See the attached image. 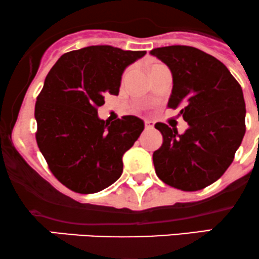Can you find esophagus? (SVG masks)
Instances as JSON below:
<instances>
[{"label": "esophagus", "mask_w": 259, "mask_h": 259, "mask_svg": "<svg viewBox=\"0 0 259 259\" xmlns=\"http://www.w3.org/2000/svg\"><path fill=\"white\" fill-rule=\"evenodd\" d=\"M144 126H145V128H147V130L153 128L154 122H153V121H149V120H145V121H144Z\"/></svg>", "instance_id": "esophagus-1"}]
</instances>
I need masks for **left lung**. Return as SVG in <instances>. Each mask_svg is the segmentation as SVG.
<instances>
[{
	"label": "left lung",
	"instance_id": "8db88e82",
	"mask_svg": "<svg viewBox=\"0 0 259 259\" xmlns=\"http://www.w3.org/2000/svg\"><path fill=\"white\" fill-rule=\"evenodd\" d=\"M170 68V109H180L188 123L184 135L167 124L155 128L162 144L153 154L162 182L182 191H198L215 182L230 166L246 132L242 88L226 66L192 46L172 45L150 51Z\"/></svg>",
	"mask_w": 259,
	"mask_h": 259
}]
</instances>
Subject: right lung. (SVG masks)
Returning <instances> with one entry per match:
<instances>
[{
    "mask_svg": "<svg viewBox=\"0 0 259 259\" xmlns=\"http://www.w3.org/2000/svg\"><path fill=\"white\" fill-rule=\"evenodd\" d=\"M145 51L110 45L88 46L62 55L36 98V143L51 172L67 188L95 193L123 170L122 156L144 130L136 116L105 122L98 116L105 94L117 95L127 66Z\"/></svg>",
    "mask_w": 259,
    "mask_h": 259,
    "instance_id": "obj_1",
    "label": "right lung"
}]
</instances>
